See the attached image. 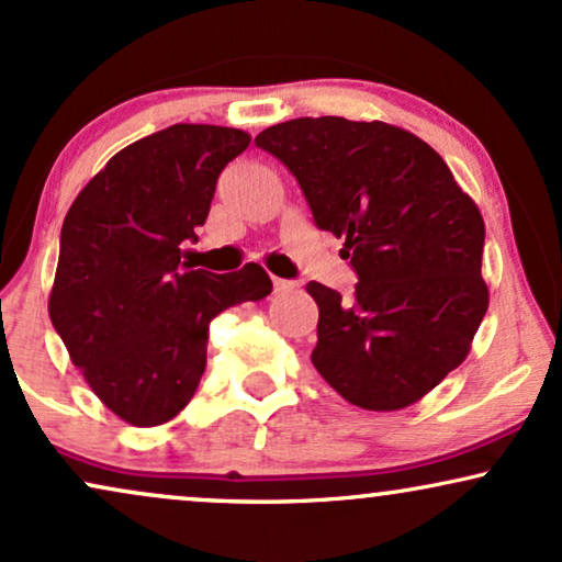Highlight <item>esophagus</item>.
<instances>
[{"mask_svg": "<svg viewBox=\"0 0 562 562\" xmlns=\"http://www.w3.org/2000/svg\"><path fill=\"white\" fill-rule=\"evenodd\" d=\"M273 289H276V292H289V289H294V283L283 281V279H273Z\"/></svg>", "mask_w": 562, "mask_h": 562, "instance_id": "1", "label": "esophagus"}]
</instances>
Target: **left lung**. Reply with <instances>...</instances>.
<instances>
[{
  "label": "left lung",
  "instance_id": "8db88e82",
  "mask_svg": "<svg viewBox=\"0 0 562 562\" xmlns=\"http://www.w3.org/2000/svg\"><path fill=\"white\" fill-rule=\"evenodd\" d=\"M255 145L292 171L357 270L349 302L307 283L321 310L315 370L370 412L417 404L467 359L487 313L480 207L425 140L385 122L302 116Z\"/></svg>",
  "mask_w": 562,
  "mask_h": 562
}]
</instances>
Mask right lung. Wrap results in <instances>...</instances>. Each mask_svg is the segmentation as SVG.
I'll list each match as a JSON object with an SVG mask.
<instances>
[{
    "label": "right lung",
    "instance_id": "obj_1",
    "mask_svg": "<svg viewBox=\"0 0 562 562\" xmlns=\"http://www.w3.org/2000/svg\"><path fill=\"white\" fill-rule=\"evenodd\" d=\"M247 145L234 127L171 124L109 158L67 211L48 317L90 391L127 425L175 419L203 378L213 317L273 289L258 262L216 276L179 260Z\"/></svg>",
    "mask_w": 562,
    "mask_h": 562
}]
</instances>
